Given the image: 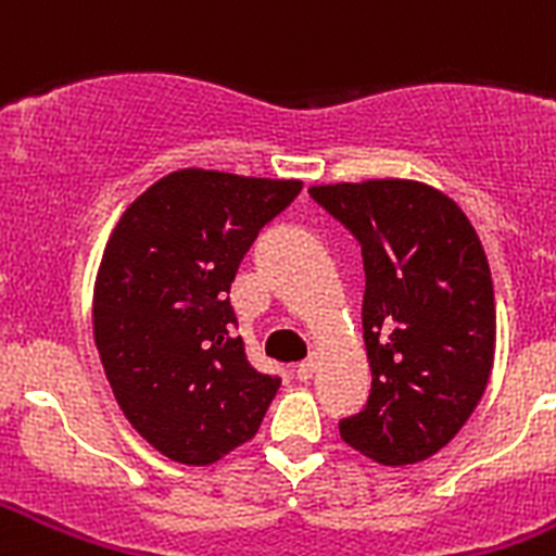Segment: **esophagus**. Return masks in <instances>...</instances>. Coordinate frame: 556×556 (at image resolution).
<instances>
[{
    "instance_id": "esophagus-1",
    "label": "esophagus",
    "mask_w": 556,
    "mask_h": 556,
    "mask_svg": "<svg viewBox=\"0 0 556 556\" xmlns=\"http://www.w3.org/2000/svg\"><path fill=\"white\" fill-rule=\"evenodd\" d=\"M314 370H317V356H314V353H312V356H308V358H303V362H301V365H298V370H294V372H298V378H301V381H308V378L314 376Z\"/></svg>"
}]
</instances>
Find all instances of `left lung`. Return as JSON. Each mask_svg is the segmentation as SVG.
I'll return each instance as SVG.
<instances>
[{
  "label": "left lung",
  "instance_id": "1",
  "mask_svg": "<svg viewBox=\"0 0 556 556\" xmlns=\"http://www.w3.org/2000/svg\"><path fill=\"white\" fill-rule=\"evenodd\" d=\"M365 258L372 387L339 420L348 445L381 465L445 448L484 395L495 353V298L484 248L459 205L417 180L312 186Z\"/></svg>",
  "mask_w": 556,
  "mask_h": 556
}]
</instances>
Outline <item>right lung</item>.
I'll return each instance as SVG.
<instances>
[{"label":"right lung","mask_w":556,"mask_h":556,"mask_svg":"<svg viewBox=\"0 0 556 556\" xmlns=\"http://www.w3.org/2000/svg\"><path fill=\"white\" fill-rule=\"evenodd\" d=\"M301 180L172 172L122 214L94 287V342L111 390L152 448L211 465L253 440L281 378L248 362L230 283Z\"/></svg>","instance_id":"add662e5"}]
</instances>
